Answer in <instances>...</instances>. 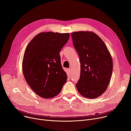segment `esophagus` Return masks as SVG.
<instances>
[{"instance_id": "esophagus-1", "label": "esophagus", "mask_w": 131, "mask_h": 131, "mask_svg": "<svg viewBox=\"0 0 131 131\" xmlns=\"http://www.w3.org/2000/svg\"><path fill=\"white\" fill-rule=\"evenodd\" d=\"M68 73H70L71 72V68H68Z\"/></svg>"}]
</instances>
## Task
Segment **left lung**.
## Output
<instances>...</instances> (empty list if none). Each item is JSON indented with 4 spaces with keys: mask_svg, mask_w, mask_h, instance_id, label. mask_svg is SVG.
Listing matches in <instances>:
<instances>
[{
    "mask_svg": "<svg viewBox=\"0 0 131 131\" xmlns=\"http://www.w3.org/2000/svg\"><path fill=\"white\" fill-rule=\"evenodd\" d=\"M71 36L81 63L77 88L83 97L97 98L105 92L111 81L113 68L111 54L104 41L92 32H74Z\"/></svg>",
    "mask_w": 131,
    "mask_h": 131,
    "instance_id": "8db88e82",
    "label": "left lung"
}]
</instances>
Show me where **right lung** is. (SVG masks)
Returning <instances> with one entry per match:
<instances>
[{
    "label": "right lung",
    "instance_id": "right-lung-1",
    "mask_svg": "<svg viewBox=\"0 0 131 131\" xmlns=\"http://www.w3.org/2000/svg\"><path fill=\"white\" fill-rule=\"evenodd\" d=\"M70 33L41 32L27 46L23 59L24 78L40 97L53 98L61 91L67 77L61 64L60 51Z\"/></svg>",
    "mask_w": 131,
    "mask_h": 131
}]
</instances>
